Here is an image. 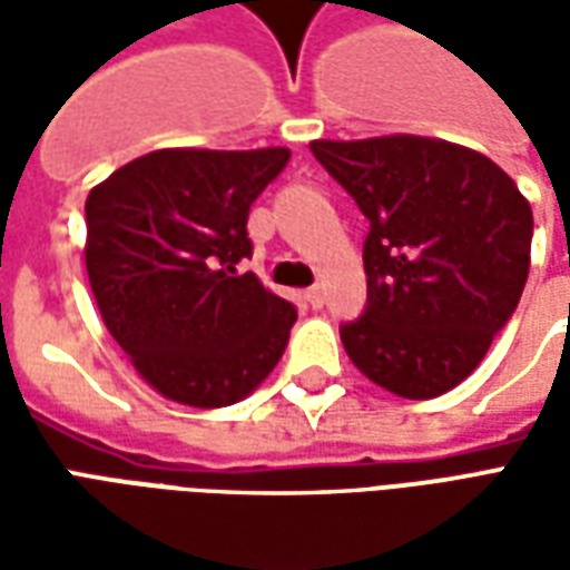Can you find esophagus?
I'll list each match as a JSON object with an SVG mask.
<instances>
[{
	"label": "esophagus",
	"instance_id": "1",
	"mask_svg": "<svg viewBox=\"0 0 570 570\" xmlns=\"http://www.w3.org/2000/svg\"><path fill=\"white\" fill-rule=\"evenodd\" d=\"M305 302H308L311 308H323V302H326L323 286H311V289H305Z\"/></svg>",
	"mask_w": 570,
	"mask_h": 570
}]
</instances>
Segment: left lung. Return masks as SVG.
Listing matches in <instances>:
<instances>
[{"mask_svg":"<svg viewBox=\"0 0 570 570\" xmlns=\"http://www.w3.org/2000/svg\"><path fill=\"white\" fill-rule=\"evenodd\" d=\"M311 151L370 219L366 311L342 326L347 357L406 400L452 391L525 289L531 204L491 158L449 140L391 134Z\"/></svg>","mask_w":570,"mask_h":570,"instance_id":"1","label":"left lung"}]
</instances>
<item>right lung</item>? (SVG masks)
I'll return each instance as SVG.
<instances>
[{"label":"right lung","instance_id":"add662e5","mask_svg":"<svg viewBox=\"0 0 570 570\" xmlns=\"http://www.w3.org/2000/svg\"><path fill=\"white\" fill-rule=\"evenodd\" d=\"M289 149H158L85 200V265L106 330L142 382L195 409L232 406L259 387L289 342L296 308L247 259L249 204Z\"/></svg>","mask_w":570,"mask_h":570}]
</instances>
